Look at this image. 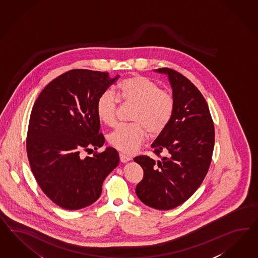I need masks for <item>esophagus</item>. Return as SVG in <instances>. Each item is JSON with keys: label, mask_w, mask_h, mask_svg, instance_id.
<instances>
[{"label": "esophagus", "mask_w": 258, "mask_h": 258, "mask_svg": "<svg viewBox=\"0 0 258 258\" xmlns=\"http://www.w3.org/2000/svg\"><path fill=\"white\" fill-rule=\"evenodd\" d=\"M119 159H120V161L123 162V163H125V162H127L128 160H131L130 157H127V156H125V155L122 153L119 154Z\"/></svg>", "instance_id": "34e87169"}]
</instances>
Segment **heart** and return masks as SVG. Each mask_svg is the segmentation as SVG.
Segmentation results:
<instances>
[{
  "mask_svg": "<svg viewBox=\"0 0 258 258\" xmlns=\"http://www.w3.org/2000/svg\"><path fill=\"white\" fill-rule=\"evenodd\" d=\"M119 100L133 106L128 125H119L108 136L111 147L124 154L136 152L147 139V133L156 137L163 133L173 118L175 100L170 91L160 89L152 79L133 75L124 79L116 88ZM118 101L107 91L97 102L98 117L105 125H114L117 121Z\"/></svg>",
  "mask_w": 258,
  "mask_h": 258,
  "instance_id": "obj_1",
  "label": "heart"
}]
</instances>
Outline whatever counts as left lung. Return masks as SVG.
Masks as SVG:
<instances>
[{
  "instance_id": "1",
  "label": "left lung",
  "mask_w": 258,
  "mask_h": 258,
  "mask_svg": "<svg viewBox=\"0 0 258 258\" xmlns=\"http://www.w3.org/2000/svg\"><path fill=\"white\" fill-rule=\"evenodd\" d=\"M155 71L167 74L175 108L167 127L151 146L160 160L148 156L134 159L144 170L136 195L150 208L168 210L187 201L202 184L210 166L215 132L208 103L195 84L168 68Z\"/></svg>"
}]
</instances>
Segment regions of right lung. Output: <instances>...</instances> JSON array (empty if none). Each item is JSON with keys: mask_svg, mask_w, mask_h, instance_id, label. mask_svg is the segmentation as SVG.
<instances>
[{"mask_svg": "<svg viewBox=\"0 0 258 258\" xmlns=\"http://www.w3.org/2000/svg\"><path fill=\"white\" fill-rule=\"evenodd\" d=\"M118 77L70 70L51 81L35 100L26 140L30 166L43 192L63 209L76 210L96 202L106 176L119 164L111 147L82 157L83 151L104 145L97 102Z\"/></svg>", "mask_w": 258, "mask_h": 258, "instance_id": "right-lung-1", "label": "right lung"}]
</instances>
